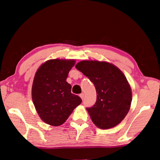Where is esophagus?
<instances>
[{"mask_svg": "<svg viewBox=\"0 0 160 160\" xmlns=\"http://www.w3.org/2000/svg\"><path fill=\"white\" fill-rule=\"evenodd\" d=\"M79 96L81 97V98L82 99V100H83V99H84V96H84V93H81V94L79 95Z\"/></svg>", "mask_w": 160, "mask_h": 160, "instance_id": "esophagus-1", "label": "esophagus"}]
</instances>
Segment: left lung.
Returning a JSON list of instances; mask_svg holds the SVG:
<instances>
[{"mask_svg": "<svg viewBox=\"0 0 160 160\" xmlns=\"http://www.w3.org/2000/svg\"><path fill=\"white\" fill-rule=\"evenodd\" d=\"M75 67L96 88V103L86 108L93 123L101 129L118 125L128 114L132 102V90L124 74L107 62L83 60Z\"/></svg>", "mask_w": 160, "mask_h": 160, "instance_id": "8db88e82", "label": "left lung"}]
</instances>
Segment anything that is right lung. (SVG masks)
<instances>
[{
	"label": "right lung",
	"instance_id": "right-lung-1",
	"mask_svg": "<svg viewBox=\"0 0 160 160\" xmlns=\"http://www.w3.org/2000/svg\"><path fill=\"white\" fill-rule=\"evenodd\" d=\"M75 60H49L37 70L32 88V98L41 119L53 126L63 124L82 100L71 93L67 83Z\"/></svg>",
	"mask_w": 160,
	"mask_h": 160
}]
</instances>
